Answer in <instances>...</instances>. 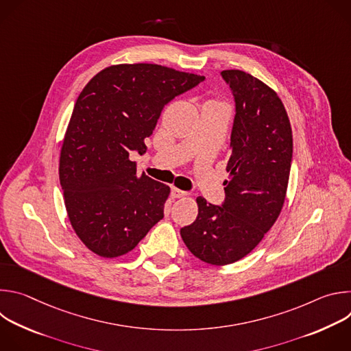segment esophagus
<instances>
[{
  "mask_svg": "<svg viewBox=\"0 0 351 351\" xmlns=\"http://www.w3.org/2000/svg\"><path fill=\"white\" fill-rule=\"evenodd\" d=\"M171 195H172V198H180V197L187 195V193L183 191V190H179V189H176V187H172V189H171Z\"/></svg>",
  "mask_w": 351,
  "mask_h": 351,
  "instance_id": "obj_1",
  "label": "esophagus"
}]
</instances>
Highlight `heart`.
<instances>
[{"mask_svg": "<svg viewBox=\"0 0 351 351\" xmlns=\"http://www.w3.org/2000/svg\"><path fill=\"white\" fill-rule=\"evenodd\" d=\"M207 106H208V107H222V108H226L223 103L217 101V99H208V101L206 103V106H204V107H207Z\"/></svg>", "mask_w": 351, "mask_h": 351, "instance_id": "obj_1", "label": "heart"}]
</instances>
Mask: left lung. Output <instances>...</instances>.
<instances>
[{
    "instance_id": "8db88e82",
    "label": "left lung",
    "mask_w": 351,
    "mask_h": 351,
    "mask_svg": "<svg viewBox=\"0 0 351 351\" xmlns=\"http://www.w3.org/2000/svg\"><path fill=\"white\" fill-rule=\"evenodd\" d=\"M221 75L236 103L225 202L219 207L197 197L195 221L180 229L191 254L211 265L241 260L272 228L285 203L293 154L290 121L278 94L243 71Z\"/></svg>"
}]
</instances>
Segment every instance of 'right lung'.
I'll return each instance as SVG.
<instances>
[{"label":"right lung","instance_id":"obj_1","mask_svg":"<svg viewBox=\"0 0 351 351\" xmlns=\"http://www.w3.org/2000/svg\"><path fill=\"white\" fill-rule=\"evenodd\" d=\"M204 79L157 64H121L98 72L79 94L60 182L71 225L97 256L132 252L164 218L169 186L138 175L129 154H144L162 108Z\"/></svg>","mask_w":351,"mask_h":351}]
</instances>
